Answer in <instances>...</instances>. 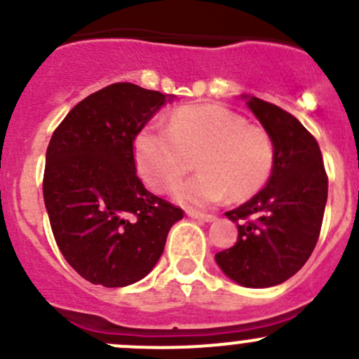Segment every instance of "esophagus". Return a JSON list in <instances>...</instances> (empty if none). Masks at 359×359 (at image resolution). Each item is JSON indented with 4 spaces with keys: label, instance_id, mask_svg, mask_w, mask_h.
I'll use <instances>...</instances> for the list:
<instances>
[{
    "label": "esophagus",
    "instance_id": "1",
    "mask_svg": "<svg viewBox=\"0 0 359 359\" xmlns=\"http://www.w3.org/2000/svg\"><path fill=\"white\" fill-rule=\"evenodd\" d=\"M187 215H189L191 219L201 220V222H213V220H215V215H208V213L196 212V210H187Z\"/></svg>",
    "mask_w": 359,
    "mask_h": 359
}]
</instances>
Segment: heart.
<instances>
[{
  "instance_id": "b5f03b06",
  "label": "heart",
  "mask_w": 359,
  "mask_h": 359,
  "mask_svg": "<svg viewBox=\"0 0 359 359\" xmlns=\"http://www.w3.org/2000/svg\"><path fill=\"white\" fill-rule=\"evenodd\" d=\"M133 158L144 182L158 193L172 189L196 159L200 173L175 189L187 206L255 196L274 170V144L260 126L248 125L222 106L189 107L172 116L168 130L146 126L133 139Z\"/></svg>"
}]
</instances>
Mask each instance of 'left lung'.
Segmentation results:
<instances>
[{
  "mask_svg": "<svg viewBox=\"0 0 359 359\" xmlns=\"http://www.w3.org/2000/svg\"><path fill=\"white\" fill-rule=\"evenodd\" d=\"M274 144V170L252 200L226 212L238 226L234 247L215 255L241 287L267 288L292 278L313 253L323 222L328 177L316 139L274 104L245 97Z\"/></svg>",
  "mask_w": 359,
  "mask_h": 359,
  "instance_id": "8db88e82",
  "label": "left lung"
}]
</instances>
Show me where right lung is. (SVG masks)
I'll use <instances>...</instances> for the list:
<instances>
[{
    "label": "right lung",
    "instance_id": "add662e5",
    "mask_svg": "<svg viewBox=\"0 0 359 359\" xmlns=\"http://www.w3.org/2000/svg\"><path fill=\"white\" fill-rule=\"evenodd\" d=\"M175 95L114 83L76 104L46 149L43 198L57 247L93 285L126 287L151 273L182 208L137 177L133 139Z\"/></svg>",
    "mask_w": 359,
    "mask_h": 359
}]
</instances>
